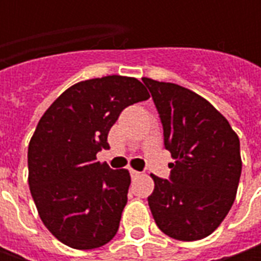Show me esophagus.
Listing matches in <instances>:
<instances>
[{"instance_id":"34e87169","label":"esophagus","mask_w":261,"mask_h":261,"mask_svg":"<svg viewBox=\"0 0 261 261\" xmlns=\"http://www.w3.org/2000/svg\"><path fill=\"white\" fill-rule=\"evenodd\" d=\"M129 171H130V175H132V178H135V177H139V174H141L139 171H136V170H132V168H130Z\"/></svg>"}]
</instances>
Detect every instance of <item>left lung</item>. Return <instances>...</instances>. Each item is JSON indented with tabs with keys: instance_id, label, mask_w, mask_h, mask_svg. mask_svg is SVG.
Here are the masks:
<instances>
[{
	"instance_id": "1",
	"label": "left lung",
	"mask_w": 261,
	"mask_h": 261,
	"mask_svg": "<svg viewBox=\"0 0 261 261\" xmlns=\"http://www.w3.org/2000/svg\"><path fill=\"white\" fill-rule=\"evenodd\" d=\"M164 129L174 163L170 180L152 175L148 205L156 226L174 240L211 236L236 200L241 175L240 139L207 100L173 83L142 78Z\"/></svg>"
}]
</instances>
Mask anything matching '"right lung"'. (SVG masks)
Listing matches in <instances>:
<instances>
[{"instance_id":"1","label":"right lung","mask_w":261,"mask_h":261,"mask_svg":"<svg viewBox=\"0 0 261 261\" xmlns=\"http://www.w3.org/2000/svg\"><path fill=\"white\" fill-rule=\"evenodd\" d=\"M148 98L136 78L107 75L69 87L40 117L27 152L29 186L42 222L65 246L91 250L116 236L130 174L101 164L97 152L122 110Z\"/></svg>"}]
</instances>
